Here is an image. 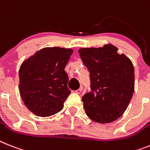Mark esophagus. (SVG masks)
<instances>
[{"instance_id":"1","label":"esophagus","mask_w":150,"mask_h":150,"mask_svg":"<svg viewBox=\"0 0 150 150\" xmlns=\"http://www.w3.org/2000/svg\"><path fill=\"white\" fill-rule=\"evenodd\" d=\"M82 90H83V87L81 86L80 88H79L78 90H76V91H75V93H77V94H80V93H81V91H82Z\"/></svg>"}]
</instances>
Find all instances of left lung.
I'll use <instances>...</instances> for the list:
<instances>
[{
    "label": "left lung",
    "mask_w": 150,
    "mask_h": 150,
    "mask_svg": "<svg viewBox=\"0 0 150 150\" xmlns=\"http://www.w3.org/2000/svg\"><path fill=\"white\" fill-rule=\"evenodd\" d=\"M110 44L79 50L90 74L91 91L83 96L87 117L100 123L117 120L127 110L135 88L133 64Z\"/></svg>",
    "instance_id": "left-lung-1"
}]
</instances>
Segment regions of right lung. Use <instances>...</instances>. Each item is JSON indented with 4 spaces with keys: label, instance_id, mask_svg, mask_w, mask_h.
<instances>
[{
    "label": "right lung",
    "instance_id": "add662e5",
    "mask_svg": "<svg viewBox=\"0 0 150 150\" xmlns=\"http://www.w3.org/2000/svg\"><path fill=\"white\" fill-rule=\"evenodd\" d=\"M74 50L59 47H44L23 60L19 70V90L30 112L50 117L64 108L70 94L64 70Z\"/></svg>",
    "mask_w": 150,
    "mask_h": 150
}]
</instances>
